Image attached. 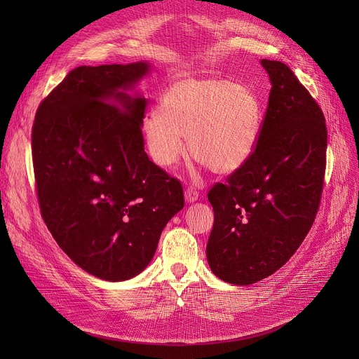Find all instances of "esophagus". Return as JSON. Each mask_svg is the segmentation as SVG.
Listing matches in <instances>:
<instances>
[{
    "mask_svg": "<svg viewBox=\"0 0 359 359\" xmlns=\"http://www.w3.org/2000/svg\"><path fill=\"white\" fill-rule=\"evenodd\" d=\"M184 198L187 202H195V201H198L199 194L196 189H194V187H187V189L184 191Z\"/></svg>",
    "mask_w": 359,
    "mask_h": 359,
    "instance_id": "34e87169",
    "label": "esophagus"
}]
</instances>
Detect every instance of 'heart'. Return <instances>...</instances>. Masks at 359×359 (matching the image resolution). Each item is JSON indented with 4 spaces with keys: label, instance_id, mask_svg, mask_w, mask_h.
<instances>
[{
    "label": "heart",
    "instance_id": "obj_1",
    "mask_svg": "<svg viewBox=\"0 0 359 359\" xmlns=\"http://www.w3.org/2000/svg\"><path fill=\"white\" fill-rule=\"evenodd\" d=\"M262 121V103L250 87L191 75L167 88L142 130L151 158L163 168L177 164L187 138L192 158L215 175H231L253 156Z\"/></svg>",
    "mask_w": 359,
    "mask_h": 359
}]
</instances>
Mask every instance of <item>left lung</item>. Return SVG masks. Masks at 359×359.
Masks as SVG:
<instances>
[{"label": "left lung", "mask_w": 359, "mask_h": 359, "mask_svg": "<svg viewBox=\"0 0 359 359\" xmlns=\"http://www.w3.org/2000/svg\"><path fill=\"white\" fill-rule=\"evenodd\" d=\"M272 84L250 160L208 192L214 227L206 259L215 276L250 285L290 260L323 192L327 129L322 109L288 65L262 60Z\"/></svg>", "instance_id": "8db88e82"}]
</instances>
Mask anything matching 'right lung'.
Segmentation results:
<instances>
[{
	"label": "right lung",
	"instance_id": "add662e5",
	"mask_svg": "<svg viewBox=\"0 0 359 359\" xmlns=\"http://www.w3.org/2000/svg\"><path fill=\"white\" fill-rule=\"evenodd\" d=\"M148 71V62L75 68L39 104L32 128L48 230L75 265L111 282L148 266L184 205L180 182L144 151L147 100L126 93Z\"/></svg>",
	"mask_w": 359,
	"mask_h": 359
}]
</instances>
